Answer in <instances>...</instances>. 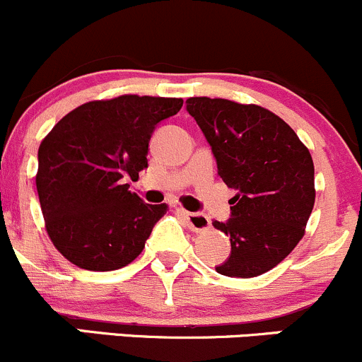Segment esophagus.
I'll list each match as a JSON object with an SVG mask.
<instances>
[{"mask_svg":"<svg viewBox=\"0 0 362 362\" xmlns=\"http://www.w3.org/2000/svg\"><path fill=\"white\" fill-rule=\"evenodd\" d=\"M177 211L180 213L182 216L185 218V222H187L189 229L192 230H204L210 227V218H208L206 215H203V213H191V211H185L182 210V208H177Z\"/></svg>","mask_w":362,"mask_h":362,"instance_id":"1","label":"esophagus"}]
</instances>
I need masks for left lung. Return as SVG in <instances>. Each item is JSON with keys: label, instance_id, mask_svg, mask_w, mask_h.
<instances>
[{"label": "left lung", "instance_id": "left-lung-1", "mask_svg": "<svg viewBox=\"0 0 362 362\" xmlns=\"http://www.w3.org/2000/svg\"><path fill=\"white\" fill-rule=\"evenodd\" d=\"M235 196L230 218L213 226L230 238V255L216 272L255 277L283 262L305 234L315 201L314 163L290 124L260 107L226 98H187Z\"/></svg>", "mask_w": 362, "mask_h": 362}]
</instances>
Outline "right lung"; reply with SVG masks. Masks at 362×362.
Instances as JSON below:
<instances>
[{
    "label": "right lung",
    "mask_w": 362,
    "mask_h": 362,
    "mask_svg": "<svg viewBox=\"0 0 362 362\" xmlns=\"http://www.w3.org/2000/svg\"><path fill=\"white\" fill-rule=\"evenodd\" d=\"M182 98L121 95L93 100L62 117L37 151L36 189L53 246L86 271H116L142 253L166 204L130 191L147 168L158 123Z\"/></svg>",
    "instance_id": "obj_1"
}]
</instances>
